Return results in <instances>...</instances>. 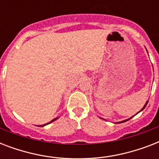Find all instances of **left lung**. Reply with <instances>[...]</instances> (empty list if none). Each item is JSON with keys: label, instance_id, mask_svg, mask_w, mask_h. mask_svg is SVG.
<instances>
[{"label": "left lung", "instance_id": "8db88e82", "mask_svg": "<svg viewBox=\"0 0 159 159\" xmlns=\"http://www.w3.org/2000/svg\"><path fill=\"white\" fill-rule=\"evenodd\" d=\"M148 102H146V103H145V105H144V106H143V108H142V109H141V110H140V111H139V112H138V113H139V112H140V111H143V109H144V108H145V106H147V104H148ZM138 113H137V114H138ZM134 116H132V117H130V118H129V119H127V120H123V121H120V122H118V124H119V123H123V122H125V121H127V120H130V119H131V118H133V117H134Z\"/></svg>", "mask_w": 159, "mask_h": 159}]
</instances>
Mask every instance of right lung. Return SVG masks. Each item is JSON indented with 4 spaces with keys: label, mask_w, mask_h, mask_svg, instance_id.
<instances>
[{
    "label": "right lung",
    "mask_w": 159,
    "mask_h": 159,
    "mask_svg": "<svg viewBox=\"0 0 159 159\" xmlns=\"http://www.w3.org/2000/svg\"><path fill=\"white\" fill-rule=\"evenodd\" d=\"M57 118H55V119H53V120H51L50 122H48V123L45 124V125H39V126H40V127H42V126H44V125H48V124L52 123V122H53V121H54V120H57Z\"/></svg>",
    "instance_id": "obj_1"
}]
</instances>
